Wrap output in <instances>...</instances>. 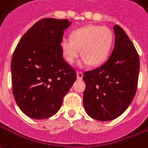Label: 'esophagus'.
I'll list each match as a JSON object with an SVG mask.
<instances>
[{"label":"esophagus","instance_id":"obj_1","mask_svg":"<svg viewBox=\"0 0 148 148\" xmlns=\"http://www.w3.org/2000/svg\"><path fill=\"white\" fill-rule=\"evenodd\" d=\"M83 77V73L81 71H77V78L78 80H82Z\"/></svg>","mask_w":148,"mask_h":148}]
</instances>
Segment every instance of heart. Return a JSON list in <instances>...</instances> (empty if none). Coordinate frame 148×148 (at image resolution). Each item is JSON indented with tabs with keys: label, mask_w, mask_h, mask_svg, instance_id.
Segmentation results:
<instances>
[{
	"label": "heart",
	"mask_w": 148,
	"mask_h": 148,
	"mask_svg": "<svg viewBox=\"0 0 148 148\" xmlns=\"http://www.w3.org/2000/svg\"><path fill=\"white\" fill-rule=\"evenodd\" d=\"M114 41L112 31L108 27L88 25L74 30L71 37H64L61 40V49L68 63H74L81 54L82 60L80 66L90 63L101 64L110 54Z\"/></svg>",
	"instance_id": "1"
}]
</instances>
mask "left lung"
Segmentation results:
<instances>
[{"mask_svg": "<svg viewBox=\"0 0 148 148\" xmlns=\"http://www.w3.org/2000/svg\"><path fill=\"white\" fill-rule=\"evenodd\" d=\"M113 52L99 67L84 73V108L91 118L106 121L115 119L134 98L140 58L132 41L119 25L114 26Z\"/></svg>", "mask_w": 148, "mask_h": 148, "instance_id": "1", "label": "left lung"}]
</instances>
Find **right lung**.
Returning a JSON list of instances; mask_svg holds the SVG:
<instances>
[{
  "mask_svg": "<svg viewBox=\"0 0 148 148\" xmlns=\"http://www.w3.org/2000/svg\"><path fill=\"white\" fill-rule=\"evenodd\" d=\"M71 24L67 19L39 20L23 36L13 53V96L30 119H45L56 114L76 81V72L63 60L61 49L63 30Z\"/></svg>",
  "mask_w": 148,
  "mask_h": 148,
  "instance_id": "1",
  "label": "right lung"
}]
</instances>
